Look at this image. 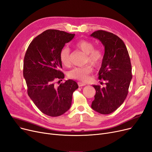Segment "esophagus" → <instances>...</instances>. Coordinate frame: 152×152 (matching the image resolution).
<instances>
[{"instance_id":"obj_1","label":"esophagus","mask_w":152,"mask_h":152,"mask_svg":"<svg viewBox=\"0 0 152 152\" xmlns=\"http://www.w3.org/2000/svg\"><path fill=\"white\" fill-rule=\"evenodd\" d=\"M78 85L79 86H85L86 84L83 82H78Z\"/></svg>"}]
</instances>
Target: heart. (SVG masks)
Segmentation results:
<instances>
[{
    "label": "heart",
    "instance_id": "obj_1",
    "mask_svg": "<svg viewBox=\"0 0 152 152\" xmlns=\"http://www.w3.org/2000/svg\"><path fill=\"white\" fill-rule=\"evenodd\" d=\"M74 47L86 54L85 62H88L93 67H98L102 64L103 59V53L102 49L94 48L93 43L88 40L81 39L77 41L74 45ZM70 49L67 47L64 48L60 53V59L65 66L70 65ZM92 67L90 65L82 67H75L71 70L68 74L70 78L76 79L80 81H86L89 75L91 73Z\"/></svg>",
    "mask_w": 152,
    "mask_h": 152
}]
</instances>
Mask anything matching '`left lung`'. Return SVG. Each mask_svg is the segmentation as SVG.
<instances>
[{
	"mask_svg": "<svg viewBox=\"0 0 152 152\" xmlns=\"http://www.w3.org/2000/svg\"><path fill=\"white\" fill-rule=\"evenodd\" d=\"M90 37L99 39L104 46L98 78L105 81L103 88L93 85L96 94L91 108L100 114H109L116 110L127 97L132 78L131 60L125 44L118 36L98 30Z\"/></svg>",
	"mask_w": 152,
	"mask_h": 152,
	"instance_id": "8db88e82",
	"label": "left lung"
}]
</instances>
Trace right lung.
I'll return each instance as SVG.
<instances>
[{
	"label": "right lung",
	"mask_w": 152,
	"mask_h": 152,
	"mask_svg": "<svg viewBox=\"0 0 152 152\" xmlns=\"http://www.w3.org/2000/svg\"><path fill=\"white\" fill-rule=\"evenodd\" d=\"M74 36L63 31L46 30L31 42L25 53L23 77L28 95L38 109L49 116H59L67 111L72 94L78 88L72 80L58 86L54 84L56 80L64 78L60 70L62 67L60 53Z\"/></svg>",
	"instance_id": "right-lung-1"
}]
</instances>
